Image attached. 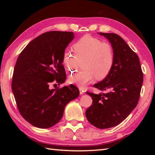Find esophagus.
<instances>
[{
  "label": "esophagus",
  "instance_id": "1",
  "mask_svg": "<svg viewBox=\"0 0 155 155\" xmlns=\"http://www.w3.org/2000/svg\"><path fill=\"white\" fill-rule=\"evenodd\" d=\"M79 91H80V94H83L84 93V90L83 88H79Z\"/></svg>",
  "mask_w": 155,
  "mask_h": 155
}]
</instances>
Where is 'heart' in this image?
Segmentation results:
<instances>
[{"label": "heart", "mask_w": 155, "mask_h": 155, "mask_svg": "<svg viewBox=\"0 0 155 155\" xmlns=\"http://www.w3.org/2000/svg\"><path fill=\"white\" fill-rule=\"evenodd\" d=\"M75 56L68 50L62 54V61L70 72L77 71L83 62L84 70L71 75L68 82L81 88L93 81L95 77L103 80L109 74L114 64V52L111 45L101 39L85 35L73 46Z\"/></svg>", "instance_id": "heart-1"}]
</instances>
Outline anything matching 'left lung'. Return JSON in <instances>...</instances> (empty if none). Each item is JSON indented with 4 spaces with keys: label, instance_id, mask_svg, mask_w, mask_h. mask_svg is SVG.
<instances>
[{
    "label": "left lung",
    "instance_id": "1",
    "mask_svg": "<svg viewBox=\"0 0 155 155\" xmlns=\"http://www.w3.org/2000/svg\"><path fill=\"white\" fill-rule=\"evenodd\" d=\"M109 41L114 52V64L110 72L94 87L107 93L87 92L93 98V104L86 110L91 124L104 129L117 126L123 121L139 100L143 82V73L139 57L119 35L103 33Z\"/></svg>",
    "mask_w": 155,
    "mask_h": 155
}]
</instances>
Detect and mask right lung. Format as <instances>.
Returning a JSON list of instances; mask_svg holds the SVG:
<instances>
[{"mask_svg":"<svg viewBox=\"0 0 155 155\" xmlns=\"http://www.w3.org/2000/svg\"><path fill=\"white\" fill-rule=\"evenodd\" d=\"M74 37L72 32H45L32 40L16 61L12 93L22 117L36 127L47 128L58 123L66 105L79 95L72 84L50 88L52 83L65 82L62 54Z\"/></svg>","mask_w":155,"mask_h":155,"instance_id":"1","label":"right lung"}]
</instances>
